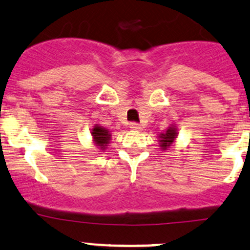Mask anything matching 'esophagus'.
<instances>
[{
  "instance_id": "34e87169",
  "label": "esophagus",
  "mask_w": 250,
  "mask_h": 250,
  "mask_svg": "<svg viewBox=\"0 0 250 250\" xmlns=\"http://www.w3.org/2000/svg\"><path fill=\"white\" fill-rule=\"evenodd\" d=\"M130 128L133 131H141L142 130V126H141V124H138V123L133 122L130 124Z\"/></svg>"
}]
</instances>
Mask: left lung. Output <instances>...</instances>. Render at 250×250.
Segmentation results:
<instances>
[{
    "label": "left lung",
    "instance_id": "1",
    "mask_svg": "<svg viewBox=\"0 0 250 250\" xmlns=\"http://www.w3.org/2000/svg\"><path fill=\"white\" fill-rule=\"evenodd\" d=\"M177 137V128L174 127V126H169L168 128H167V131L165 133H160V136H159V142H160V146L161 149H167L169 146H171L172 143L174 142V140H176Z\"/></svg>",
    "mask_w": 250,
    "mask_h": 250
}]
</instances>
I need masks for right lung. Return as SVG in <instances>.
<instances>
[{
	"label": "right lung",
	"mask_w": 250,
	"mask_h": 250,
	"mask_svg": "<svg viewBox=\"0 0 250 250\" xmlns=\"http://www.w3.org/2000/svg\"><path fill=\"white\" fill-rule=\"evenodd\" d=\"M91 135L95 144H96L101 150H104L110 140L109 131L106 130L104 127H102V126L95 125L91 130Z\"/></svg>",
	"instance_id": "add662e5"
}]
</instances>
